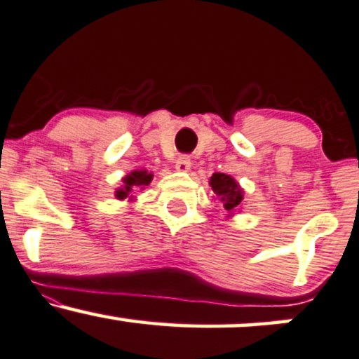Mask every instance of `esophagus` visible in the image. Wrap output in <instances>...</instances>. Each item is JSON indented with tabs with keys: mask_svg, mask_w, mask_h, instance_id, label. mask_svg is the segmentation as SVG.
I'll return each instance as SVG.
<instances>
[{
	"mask_svg": "<svg viewBox=\"0 0 359 359\" xmlns=\"http://www.w3.org/2000/svg\"><path fill=\"white\" fill-rule=\"evenodd\" d=\"M175 168L179 172H189L191 170V158L187 155H179L175 161Z\"/></svg>",
	"mask_w": 359,
	"mask_h": 359,
	"instance_id": "obj_1",
	"label": "esophagus"
}]
</instances>
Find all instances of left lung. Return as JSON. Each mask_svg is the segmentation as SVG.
I'll list each match as a JSON object with an SVG mask.
<instances>
[{
	"label": "left lung",
	"instance_id": "obj_1",
	"mask_svg": "<svg viewBox=\"0 0 359 359\" xmlns=\"http://www.w3.org/2000/svg\"><path fill=\"white\" fill-rule=\"evenodd\" d=\"M209 184L227 212H232V210L239 207L241 201H243V189L237 185V182L231 175L219 174L217 172V174L210 177Z\"/></svg>",
	"mask_w": 359,
	"mask_h": 359
}]
</instances>
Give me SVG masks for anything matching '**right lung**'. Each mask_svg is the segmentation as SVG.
<instances>
[{
  "label": "right lung",
  "mask_w": 359,
  "mask_h": 359,
  "mask_svg": "<svg viewBox=\"0 0 359 359\" xmlns=\"http://www.w3.org/2000/svg\"><path fill=\"white\" fill-rule=\"evenodd\" d=\"M150 180H152V174H147V170L132 172L130 175H127L123 179L125 185H123V189H118V191H116V197L125 198L132 191H135L137 187H142V185L150 184Z\"/></svg>",
  "instance_id": "obj_1"
}]
</instances>
